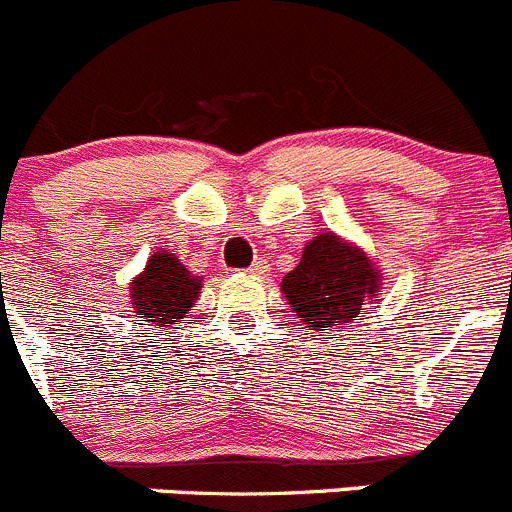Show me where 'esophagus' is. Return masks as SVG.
Here are the masks:
<instances>
[{"label": "esophagus", "mask_w": 512, "mask_h": 512, "mask_svg": "<svg viewBox=\"0 0 512 512\" xmlns=\"http://www.w3.org/2000/svg\"><path fill=\"white\" fill-rule=\"evenodd\" d=\"M267 270H270V267H267L265 260H255V262H252V267H250V270H247V272H250V275H255V278H265Z\"/></svg>", "instance_id": "esophagus-1"}]
</instances>
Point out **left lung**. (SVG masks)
<instances>
[{"label":"left lung","mask_w":512,"mask_h":512,"mask_svg":"<svg viewBox=\"0 0 512 512\" xmlns=\"http://www.w3.org/2000/svg\"><path fill=\"white\" fill-rule=\"evenodd\" d=\"M381 270L364 247L321 232L303 247L298 267L280 283L283 298L308 331H343L381 293Z\"/></svg>","instance_id":"1"}]
</instances>
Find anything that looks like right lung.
<instances>
[{"label": "right lung", "instance_id": "add662e5", "mask_svg": "<svg viewBox=\"0 0 512 512\" xmlns=\"http://www.w3.org/2000/svg\"><path fill=\"white\" fill-rule=\"evenodd\" d=\"M202 278L191 275L179 257L169 250H159L148 257L146 267L131 280V308L141 326H176L191 305L197 303Z\"/></svg>", "mask_w": 512, "mask_h": 512}]
</instances>
